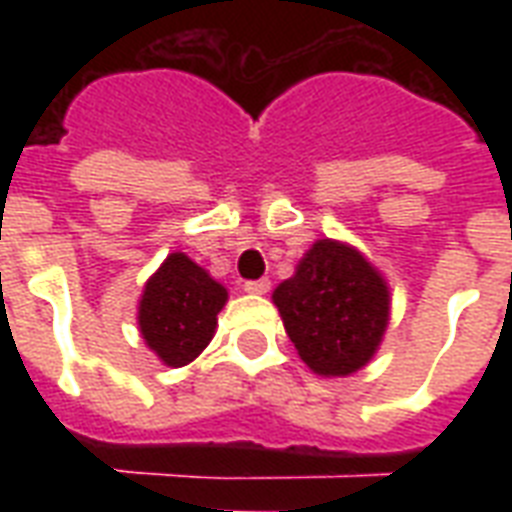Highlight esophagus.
I'll return each instance as SVG.
<instances>
[{
  "mask_svg": "<svg viewBox=\"0 0 512 512\" xmlns=\"http://www.w3.org/2000/svg\"><path fill=\"white\" fill-rule=\"evenodd\" d=\"M268 289H271V281L268 279L247 281V284H244V292H249V295H268Z\"/></svg>",
  "mask_w": 512,
  "mask_h": 512,
  "instance_id": "34e87169",
  "label": "esophagus"
}]
</instances>
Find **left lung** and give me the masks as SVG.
<instances>
[{
  "instance_id": "obj_1",
  "label": "left lung",
  "mask_w": 512,
  "mask_h": 512,
  "mask_svg": "<svg viewBox=\"0 0 512 512\" xmlns=\"http://www.w3.org/2000/svg\"><path fill=\"white\" fill-rule=\"evenodd\" d=\"M271 297L297 356L319 377L364 369L390 321L388 279L348 241H313Z\"/></svg>"
}]
</instances>
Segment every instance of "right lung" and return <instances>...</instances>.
<instances>
[{
    "label": "right lung",
    "mask_w": 512,
    "mask_h": 512,
    "mask_svg": "<svg viewBox=\"0 0 512 512\" xmlns=\"http://www.w3.org/2000/svg\"><path fill=\"white\" fill-rule=\"evenodd\" d=\"M228 289L193 263L185 252H170L148 276L138 300V329L164 366H185L207 348Z\"/></svg>",
    "instance_id": "obj_1"
}]
</instances>
